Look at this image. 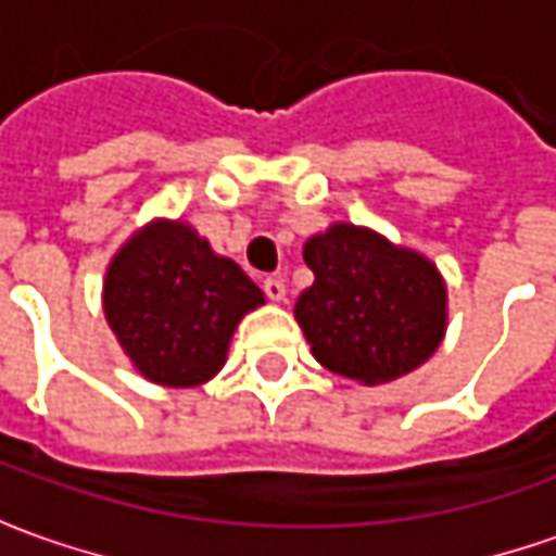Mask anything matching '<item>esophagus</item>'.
Segmentation results:
<instances>
[{
    "label": "esophagus",
    "instance_id": "obj_1",
    "mask_svg": "<svg viewBox=\"0 0 556 556\" xmlns=\"http://www.w3.org/2000/svg\"><path fill=\"white\" fill-rule=\"evenodd\" d=\"M263 290H266V296L271 300V303H281L285 300V293H288V288H285V281L278 278V275H271V278H266L263 281Z\"/></svg>",
    "mask_w": 556,
    "mask_h": 556
}]
</instances>
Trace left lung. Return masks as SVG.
Returning a JSON list of instances; mask_svg holds the SVG:
<instances>
[{
	"mask_svg": "<svg viewBox=\"0 0 556 556\" xmlns=\"http://www.w3.org/2000/svg\"><path fill=\"white\" fill-rule=\"evenodd\" d=\"M303 260L315 281L293 318L328 371L377 387L437 353L448 328V288L433 260L353 223L312 235Z\"/></svg>",
	"mask_w": 556,
	"mask_h": 556,
	"instance_id": "8db88e82",
	"label": "left lung"
}]
</instances>
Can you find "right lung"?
Returning a JSON list of instances; mask_svg holds the SVG:
<instances>
[{
  "instance_id": "1",
  "label": "right lung",
  "mask_w": 556,
  "mask_h": 556,
  "mask_svg": "<svg viewBox=\"0 0 556 556\" xmlns=\"http://www.w3.org/2000/svg\"><path fill=\"white\" fill-rule=\"evenodd\" d=\"M266 293L185 219H151L126 238L104 275L108 328L132 368L169 390L223 371L228 343Z\"/></svg>"
}]
</instances>
